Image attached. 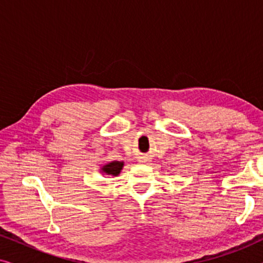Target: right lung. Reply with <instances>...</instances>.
<instances>
[{
	"mask_svg": "<svg viewBox=\"0 0 263 263\" xmlns=\"http://www.w3.org/2000/svg\"><path fill=\"white\" fill-rule=\"evenodd\" d=\"M122 167H123V163L122 161H111V163L106 164L105 166H103V172H105L106 175H112L117 176L120 174Z\"/></svg>",
	"mask_w": 263,
	"mask_h": 263,
	"instance_id": "obj_1",
	"label": "right lung"
}]
</instances>
